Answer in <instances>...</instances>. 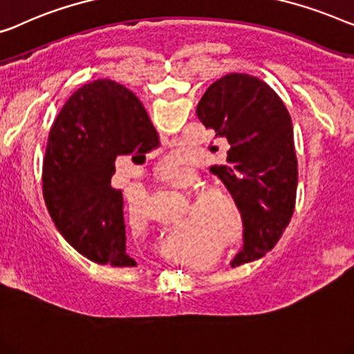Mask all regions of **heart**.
Wrapping results in <instances>:
<instances>
[{
	"label": "heart",
	"instance_id": "b5f03b06",
	"mask_svg": "<svg viewBox=\"0 0 354 354\" xmlns=\"http://www.w3.org/2000/svg\"><path fill=\"white\" fill-rule=\"evenodd\" d=\"M162 185L172 193L189 194L196 188V177L188 172L162 171ZM192 211L196 214L199 232L207 238H217L220 248L232 250L239 248L245 238L244 215L228 194L222 192H204L189 203ZM132 218H139L142 203L136 201L129 206Z\"/></svg>",
	"mask_w": 354,
	"mask_h": 354
}]
</instances>
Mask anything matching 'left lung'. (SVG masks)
Listing matches in <instances>:
<instances>
[{
  "instance_id": "left-lung-1",
  "label": "left lung",
  "mask_w": 354,
  "mask_h": 354,
  "mask_svg": "<svg viewBox=\"0 0 354 354\" xmlns=\"http://www.w3.org/2000/svg\"><path fill=\"white\" fill-rule=\"evenodd\" d=\"M199 121L228 143L227 158L212 166L245 220L243 249L233 268L254 262L283 236L295 206L297 156L288 109L265 81L230 73L209 86L196 106Z\"/></svg>"
}]
</instances>
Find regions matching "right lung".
<instances>
[{
  "instance_id": "obj_1",
  "label": "right lung",
  "mask_w": 354,
  "mask_h": 354,
  "mask_svg": "<svg viewBox=\"0 0 354 354\" xmlns=\"http://www.w3.org/2000/svg\"><path fill=\"white\" fill-rule=\"evenodd\" d=\"M160 136L140 100L111 80L71 94L50 127L43 196L55 227L99 265L136 266L126 248L122 193L111 187L118 156L145 155Z\"/></svg>"
}]
</instances>
